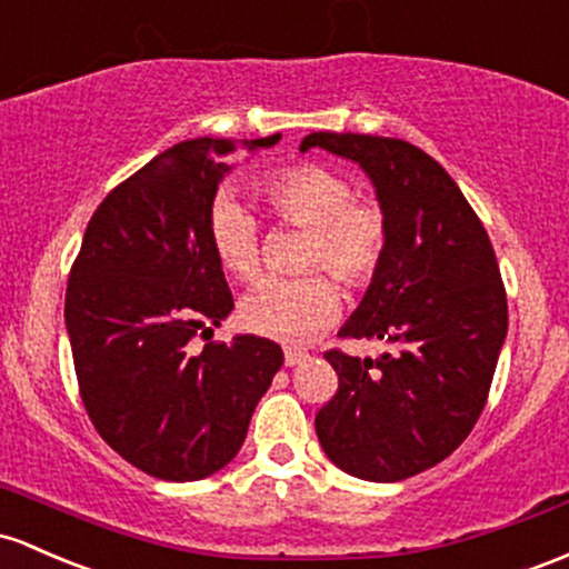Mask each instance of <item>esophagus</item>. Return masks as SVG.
Wrapping results in <instances>:
<instances>
[{"mask_svg": "<svg viewBox=\"0 0 569 569\" xmlns=\"http://www.w3.org/2000/svg\"><path fill=\"white\" fill-rule=\"evenodd\" d=\"M305 359H308V353H305L302 348H286V351H283V361H286V367H297V365H302Z\"/></svg>", "mask_w": 569, "mask_h": 569, "instance_id": "obj_1", "label": "esophagus"}]
</instances>
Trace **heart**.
<instances>
[{
    "mask_svg": "<svg viewBox=\"0 0 569 569\" xmlns=\"http://www.w3.org/2000/svg\"><path fill=\"white\" fill-rule=\"evenodd\" d=\"M259 193L280 223L310 229L305 270L329 271L348 291L370 289L380 278L391 248L389 213L378 202L356 199L346 174L302 161L264 174ZM208 232L223 270L240 280L259 278L264 242L259 218L246 204L227 193L218 197ZM328 276L264 280L242 302V327L280 342L313 340L340 313V289Z\"/></svg>",
    "mask_w": 569,
    "mask_h": 569,
    "instance_id": "obj_1",
    "label": "heart"
}]
</instances>
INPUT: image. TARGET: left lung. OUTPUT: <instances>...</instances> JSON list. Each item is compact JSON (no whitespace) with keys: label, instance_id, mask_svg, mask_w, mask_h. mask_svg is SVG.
<instances>
[{"label":"left lung","instance_id":"1","mask_svg":"<svg viewBox=\"0 0 569 569\" xmlns=\"http://www.w3.org/2000/svg\"><path fill=\"white\" fill-rule=\"evenodd\" d=\"M316 146L370 174L391 221L383 272L340 329L391 351L323 353L337 391L316 413V435L340 470L391 483L451 457L483 413L508 335L505 283L483 223L432 156L351 132H313L299 148Z\"/></svg>","mask_w":569,"mask_h":569}]
</instances>
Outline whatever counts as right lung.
<instances>
[{"label":"right lung","instance_id":"obj_1","mask_svg":"<svg viewBox=\"0 0 569 569\" xmlns=\"http://www.w3.org/2000/svg\"><path fill=\"white\" fill-rule=\"evenodd\" d=\"M280 134L246 142L270 148ZM234 140L178 142L118 183L86 227L67 280L80 399L93 429L137 470L199 480L227 467L283 365L267 337L191 353L234 308L208 216Z\"/></svg>","mask_w":569,"mask_h":569}]
</instances>
